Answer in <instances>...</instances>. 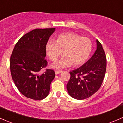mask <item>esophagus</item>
<instances>
[{
	"instance_id": "34e87169",
	"label": "esophagus",
	"mask_w": 123,
	"mask_h": 123,
	"mask_svg": "<svg viewBox=\"0 0 123 123\" xmlns=\"http://www.w3.org/2000/svg\"><path fill=\"white\" fill-rule=\"evenodd\" d=\"M60 73H61V71H60V70H56V71H55V74H56V75H58V74H59Z\"/></svg>"
}]
</instances>
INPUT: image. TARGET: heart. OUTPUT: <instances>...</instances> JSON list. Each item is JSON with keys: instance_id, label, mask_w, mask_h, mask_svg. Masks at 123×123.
<instances>
[{"instance_id": "b5f03b06", "label": "heart", "mask_w": 123, "mask_h": 123, "mask_svg": "<svg viewBox=\"0 0 123 123\" xmlns=\"http://www.w3.org/2000/svg\"><path fill=\"white\" fill-rule=\"evenodd\" d=\"M46 54L49 59L55 61L61 55V59L51 65L52 68L61 69L83 64L89 58L92 51V42L89 38L82 37L74 32L59 35L56 42L49 40L45 46Z\"/></svg>"}]
</instances>
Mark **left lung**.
<instances>
[{
    "label": "left lung",
    "mask_w": 123,
    "mask_h": 123,
    "mask_svg": "<svg viewBox=\"0 0 123 123\" xmlns=\"http://www.w3.org/2000/svg\"><path fill=\"white\" fill-rule=\"evenodd\" d=\"M96 51L86 63L70 72V78L67 90L77 100L87 99L99 90L104 78L107 67L105 52L99 41L96 40Z\"/></svg>",
    "instance_id": "8db88e82"
}]
</instances>
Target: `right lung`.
<instances>
[{
  "instance_id": "right-lung-1",
  "label": "right lung",
  "mask_w": 123,
  "mask_h": 123,
  "mask_svg": "<svg viewBox=\"0 0 123 123\" xmlns=\"http://www.w3.org/2000/svg\"><path fill=\"white\" fill-rule=\"evenodd\" d=\"M55 28L35 29L24 35L12 52L10 67L12 79L21 93L29 99L42 100L49 94L54 70L46 69L45 46Z\"/></svg>"
}]
</instances>
